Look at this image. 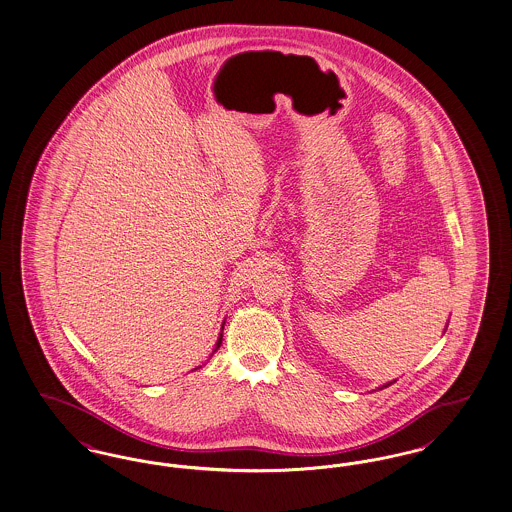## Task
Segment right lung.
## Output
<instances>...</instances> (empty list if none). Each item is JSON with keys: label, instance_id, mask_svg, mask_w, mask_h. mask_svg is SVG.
Here are the masks:
<instances>
[{"label": "right lung", "instance_id": "add662e5", "mask_svg": "<svg viewBox=\"0 0 512 512\" xmlns=\"http://www.w3.org/2000/svg\"><path fill=\"white\" fill-rule=\"evenodd\" d=\"M220 343H222V334H220L219 341H217V347H215V351H217V349H219ZM215 351H213V353H215Z\"/></svg>", "mask_w": 512, "mask_h": 512}]
</instances>
